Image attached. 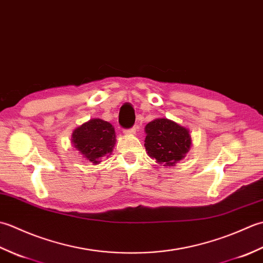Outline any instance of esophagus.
Listing matches in <instances>:
<instances>
[{
    "label": "esophagus",
    "mask_w": 263,
    "mask_h": 263,
    "mask_svg": "<svg viewBox=\"0 0 263 263\" xmlns=\"http://www.w3.org/2000/svg\"><path fill=\"white\" fill-rule=\"evenodd\" d=\"M136 132H137V127L136 126H133L131 128H128V130L124 131V133H125L126 136H133V135H136Z\"/></svg>",
    "instance_id": "1"
}]
</instances>
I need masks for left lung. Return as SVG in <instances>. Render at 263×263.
Here are the masks:
<instances>
[{
  "instance_id": "left-lung-1",
  "label": "left lung",
  "mask_w": 263,
  "mask_h": 263,
  "mask_svg": "<svg viewBox=\"0 0 263 263\" xmlns=\"http://www.w3.org/2000/svg\"><path fill=\"white\" fill-rule=\"evenodd\" d=\"M146 147L149 157L164 166H174L185 157L192 140L186 127L168 119H156L144 127Z\"/></svg>"
}]
</instances>
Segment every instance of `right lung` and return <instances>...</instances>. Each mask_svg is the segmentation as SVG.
Segmentation results:
<instances>
[{
    "instance_id": "1",
    "label": "right lung",
    "mask_w": 263,
    "mask_h": 263,
    "mask_svg": "<svg viewBox=\"0 0 263 263\" xmlns=\"http://www.w3.org/2000/svg\"><path fill=\"white\" fill-rule=\"evenodd\" d=\"M71 140L83 157L97 165L100 158L113 152L116 141L115 130L109 122L91 119L76 128Z\"/></svg>"
}]
</instances>
